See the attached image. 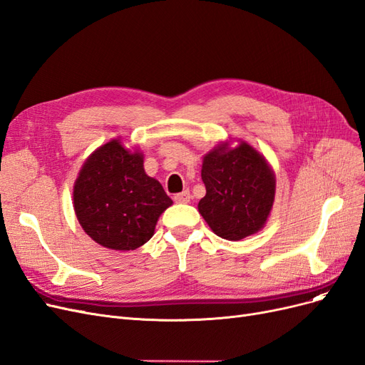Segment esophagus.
<instances>
[{
	"label": "esophagus",
	"instance_id": "esophagus-1",
	"mask_svg": "<svg viewBox=\"0 0 365 365\" xmlns=\"http://www.w3.org/2000/svg\"><path fill=\"white\" fill-rule=\"evenodd\" d=\"M190 200H191L190 191H183V192H180V194H175V195H174V202H175V203L185 205V203H190Z\"/></svg>",
	"mask_w": 365,
	"mask_h": 365
}]
</instances>
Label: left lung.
<instances>
[{
	"label": "left lung",
	"instance_id": "left-lung-1",
	"mask_svg": "<svg viewBox=\"0 0 365 365\" xmlns=\"http://www.w3.org/2000/svg\"><path fill=\"white\" fill-rule=\"evenodd\" d=\"M237 143H220L203 156L206 195L198 202L210 230L229 241L259 232L276 195V175L265 156L242 139Z\"/></svg>",
	"mask_w": 365,
	"mask_h": 365
}]
</instances>
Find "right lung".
Instances as JSON below:
<instances>
[{"instance_id":"right-lung-1","label":"right lung","mask_w":365,"mask_h":365,"mask_svg":"<svg viewBox=\"0 0 365 365\" xmlns=\"http://www.w3.org/2000/svg\"><path fill=\"white\" fill-rule=\"evenodd\" d=\"M74 212L86 235L106 249L135 250L153 235L173 200L147 175L144 155L121 139L98 147L85 160L74 183Z\"/></svg>"}]
</instances>
